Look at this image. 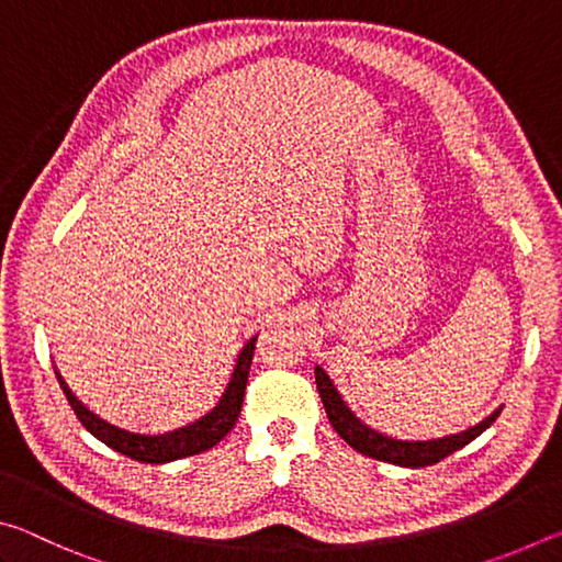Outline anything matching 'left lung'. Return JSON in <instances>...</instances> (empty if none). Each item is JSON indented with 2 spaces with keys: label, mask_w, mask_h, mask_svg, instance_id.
<instances>
[{
  "label": "left lung",
  "mask_w": 562,
  "mask_h": 562,
  "mask_svg": "<svg viewBox=\"0 0 562 562\" xmlns=\"http://www.w3.org/2000/svg\"><path fill=\"white\" fill-rule=\"evenodd\" d=\"M317 376V389L322 396V404H325V412L329 416L331 429H335L341 439H345L351 449H357L359 453L372 456L376 461H389L396 465H406V469H418V465H434L443 461L446 456H451L453 451L463 449L465 443H471L475 436H481L488 426L496 422L501 408H496L488 418H483L481 424L471 426L461 434L453 436H443V439H431V441H398L392 439V436H384L374 429H369L359 422V418L349 412L347 404L341 402L339 392L335 384L329 382V376L325 374V369L317 367L315 369Z\"/></svg>",
  "instance_id": "8db88e82"
}]
</instances>
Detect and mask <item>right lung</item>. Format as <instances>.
<instances>
[{
	"instance_id": "right-lung-1",
	"label": "right lung",
	"mask_w": 562,
	"mask_h": 562,
	"mask_svg": "<svg viewBox=\"0 0 562 562\" xmlns=\"http://www.w3.org/2000/svg\"><path fill=\"white\" fill-rule=\"evenodd\" d=\"M252 355H255V339L247 341L240 359H237L231 384H227L221 404H217L211 414L203 416L201 422L186 426V429H178L173 434H164V436H140V434L116 429V426H111L109 422H103V418L89 412V408L71 394V389L66 386V382L59 374H56V379H59L61 392L66 396V402L71 404L76 418L87 426V431H91L99 441L106 443L109 449L128 456V459L140 461V463H168V461L186 459V456H195L201 451L213 449L217 441L225 439L227 431L235 426L237 416H240Z\"/></svg>"
}]
</instances>
